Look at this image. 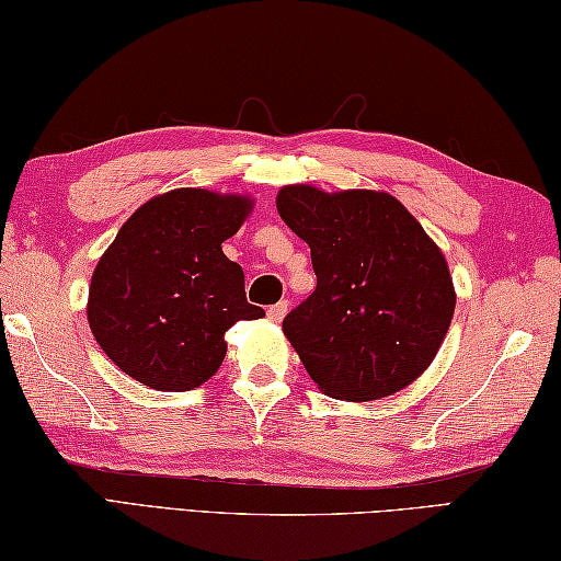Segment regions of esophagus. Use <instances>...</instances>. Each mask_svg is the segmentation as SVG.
<instances>
[{
	"label": "esophagus",
	"instance_id": "obj_1",
	"mask_svg": "<svg viewBox=\"0 0 561 561\" xmlns=\"http://www.w3.org/2000/svg\"><path fill=\"white\" fill-rule=\"evenodd\" d=\"M285 312H288V300H280V302L271 305V308H268V317H271L273 322H280L283 317H285Z\"/></svg>",
	"mask_w": 561,
	"mask_h": 561
}]
</instances>
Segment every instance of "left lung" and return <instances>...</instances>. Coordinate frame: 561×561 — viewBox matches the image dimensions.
<instances>
[{"instance_id":"obj_1","label":"left lung","mask_w":561,"mask_h":561,"mask_svg":"<svg viewBox=\"0 0 561 561\" xmlns=\"http://www.w3.org/2000/svg\"><path fill=\"white\" fill-rule=\"evenodd\" d=\"M276 207L312 253L317 288L283 320L310 378L352 403L410 386L457 305L445 253L388 193L285 185Z\"/></svg>"}]
</instances>
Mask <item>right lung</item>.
<instances>
[{
  "label": "right lung",
  "mask_w": 561,
  "mask_h": 561,
  "mask_svg": "<svg viewBox=\"0 0 561 561\" xmlns=\"http://www.w3.org/2000/svg\"><path fill=\"white\" fill-rule=\"evenodd\" d=\"M253 203L178 187L124 221L92 273L88 322L112 362L156 390H193L225 362V332L266 312L221 251Z\"/></svg>",
  "instance_id": "add662e5"
}]
</instances>
